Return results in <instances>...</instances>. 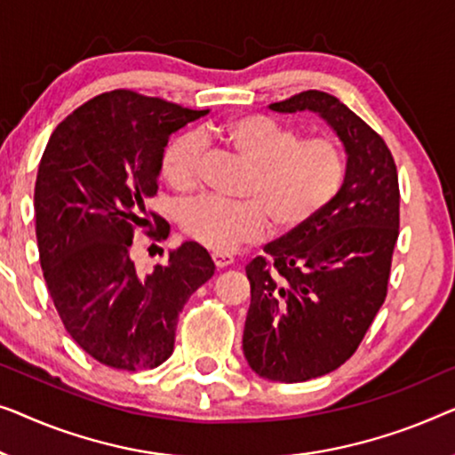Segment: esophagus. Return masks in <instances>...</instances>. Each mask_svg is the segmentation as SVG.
I'll use <instances>...</instances> for the list:
<instances>
[{"label":"esophagus","instance_id":"34e87169","mask_svg":"<svg viewBox=\"0 0 455 455\" xmlns=\"http://www.w3.org/2000/svg\"><path fill=\"white\" fill-rule=\"evenodd\" d=\"M212 261H214V266L219 267V270H222V267L233 264L235 259H233V255H228V253H212Z\"/></svg>","mask_w":455,"mask_h":455}]
</instances>
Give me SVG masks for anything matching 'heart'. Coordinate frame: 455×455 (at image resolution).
Wrapping results in <instances>:
<instances>
[{
  "label": "heart",
  "instance_id": "b5f03b06",
  "mask_svg": "<svg viewBox=\"0 0 455 455\" xmlns=\"http://www.w3.org/2000/svg\"><path fill=\"white\" fill-rule=\"evenodd\" d=\"M222 140L251 164L241 202L196 197L179 214L183 233L216 253L233 251L266 235H291L334 200L347 175L342 146L330 136L303 138L294 125L264 115H245L222 127ZM206 142L197 132L172 138L163 152V175L175 189L200 181Z\"/></svg>",
  "mask_w": 455,
  "mask_h": 455
}]
</instances>
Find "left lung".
<instances>
[{
    "label": "left lung",
    "instance_id": "left-lung-1",
    "mask_svg": "<svg viewBox=\"0 0 455 455\" xmlns=\"http://www.w3.org/2000/svg\"><path fill=\"white\" fill-rule=\"evenodd\" d=\"M272 111L319 113L347 150L338 196L245 267L251 305L243 353L261 377L299 383L356 353L387 297L400 233L398 171L387 144L336 97L305 91Z\"/></svg>",
    "mask_w": 455,
    "mask_h": 455
}]
</instances>
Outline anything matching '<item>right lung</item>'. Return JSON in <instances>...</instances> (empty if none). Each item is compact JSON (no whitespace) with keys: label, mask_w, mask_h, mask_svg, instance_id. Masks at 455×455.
<instances>
[{"label":"right lung","mask_w":455,"mask_h":455,"mask_svg":"<svg viewBox=\"0 0 455 455\" xmlns=\"http://www.w3.org/2000/svg\"><path fill=\"white\" fill-rule=\"evenodd\" d=\"M206 113L119 88L68 115L43 152L35 216L44 283L68 334L107 367L163 364L179 313L214 276L194 241L171 249L150 274L132 258L136 228L152 241L169 236V222L146 202L158 191L171 133Z\"/></svg>","instance_id":"1"}]
</instances>
